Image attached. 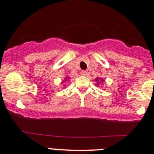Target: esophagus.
Returning <instances> with one entry per match:
<instances>
[{"mask_svg":"<svg viewBox=\"0 0 154 154\" xmlns=\"http://www.w3.org/2000/svg\"><path fill=\"white\" fill-rule=\"evenodd\" d=\"M80 74H81L82 76H87V72L86 71V70H82L81 72H80Z\"/></svg>","mask_w":154,"mask_h":154,"instance_id":"esophagus-1","label":"esophagus"}]
</instances>
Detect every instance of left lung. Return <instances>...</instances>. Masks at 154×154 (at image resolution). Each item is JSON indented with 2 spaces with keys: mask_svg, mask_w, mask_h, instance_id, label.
Instances as JSON below:
<instances>
[{
  "mask_svg": "<svg viewBox=\"0 0 154 154\" xmlns=\"http://www.w3.org/2000/svg\"><path fill=\"white\" fill-rule=\"evenodd\" d=\"M95 80L97 81V84H98V85L100 84V82H104V80H103L102 78H97Z\"/></svg>",
  "mask_w": 154,
  "mask_h": 154,
  "instance_id": "1",
  "label": "left lung"
}]
</instances>
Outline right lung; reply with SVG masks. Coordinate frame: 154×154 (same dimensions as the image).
Segmentation results:
<instances>
[{
	"label": "right lung",
	"mask_w": 154,
	"mask_h": 154,
	"mask_svg": "<svg viewBox=\"0 0 154 154\" xmlns=\"http://www.w3.org/2000/svg\"><path fill=\"white\" fill-rule=\"evenodd\" d=\"M67 77H66V78L64 79V80H65V81H66V80H67Z\"/></svg>",
	"instance_id": "obj_1"
}]
</instances>
